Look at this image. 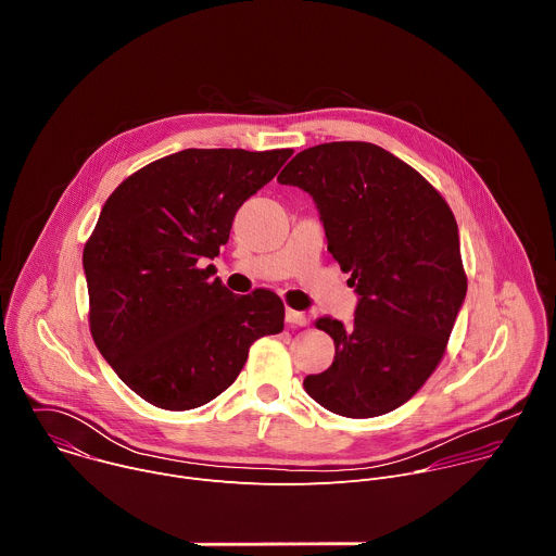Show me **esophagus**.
I'll return each instance as SVG.
<instances>
[{
	"label": "esophagus",
	"mask_w": 556,
	"mask_h": 556,
	"mask_svg": "<svg viewBox=\"0 0 556 556\" xmlns=\"http://www.w3.org/2000/svg\"><path fill=\"white\" fill-rule=\"evenodd\" d=\"M286 324L303 328V326H307V316H305V312H299V309L288 307V309H286Z\"/></svg>",
	"instance_id": "1"
}]
</instances>
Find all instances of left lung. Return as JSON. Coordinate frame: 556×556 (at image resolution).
Returning a JSON list of instances; mask_svg holds the SVG:
<instances>
[{"instance_id":"obj_1","label":"left lung","mask_w":556,"mask_h":556,"mask_svg":"<svg viewBox=\"0 0 556 556\" xmlns=\"http://www.w3.org/2000/svg\"><path fill=\"white\" fill-rule=\"evenodd\" d=\"M312 195L328 251L358 292L354 324L324 316L334 361L305 376L309 399L345 418L405 405L440 365L466 296L459 235L446 200L371 142L299 151L277 178Z\"/></svg>"}]
</instances>
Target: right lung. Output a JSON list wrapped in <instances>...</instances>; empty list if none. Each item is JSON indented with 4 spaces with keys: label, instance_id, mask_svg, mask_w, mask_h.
<instances>
[{
    "label": "right lung",
    "instance_id": "obj_1",
    "mask_svg": "<svg viewBox=\"0 0 556 556\" xmlns=\"http://www.w3.org/2000/svg\"><path fill=\"white\" fill-rule=\"evenodd\" d=\"M292 149H185L125 178L84 249L90 332L118 378L167 412L206 405L240 376L251 345L283 330V301L237 296L208 260L232 217Z\"/></svg>",
    "mask_w": 556,
    "mask_h": 556
}]
</instances>
